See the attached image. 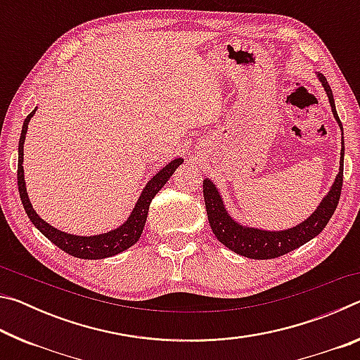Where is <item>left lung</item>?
Masks as SVG:
<instances>
[{
	"label": "left lung",
	"instance_id": "obj_1",
	"mask_svg": "<svg viewBox=\"0 0 360 360\" xmlns=\"http://www.w3.org/2000/svg\"><path fill=\"white\" fill-rule=\"evenodd\" d=\"M319 76V81L322 82V87L327 92L328 101H330L332 112L337 119L341 131H343V125H341L340 117L335 109L333 94L330 85H328L327 79ZM345 139L341 138V158H340V172L335 178V182L330 187V191L326 195V198L319 203L318 210H316L307 221L295 225L294 229L281 230V231H266L259 229H249L243 227V225L236 224L233 219L229 216V212L224 208V202L219 195L217 188L210 179L203 181V197L206 205V212H208V221L211 225L212 233L216 238L227 246L230 251H233L240 255H245L249 259H275L281 257V255L288 254L294 249L303 246L304 243L313 240L316 235H319L327 222L330 221L333 216L337 205L340 202L341 187H343V155H345Z\"/></svg>",
	"mask_w": 360,
	"mask_h": 360
}]
</instances>
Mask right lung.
Segmentation results:
<instances>
[{
  "label": "right lung",
  "instance_id": "obj_1",
  "mask_svg": "<svg viewBox=\"0 0 360 360\" xmlns=\"http://www.w3.org/2000/svg\"><path fill=\"white\" fill-rule=\"evenodd\" d=\"M34 112L36 109L30 112L27 115L25 122H23L20 141H19V165H17V184H19L20 200H22L23 208H25V212L30 217V221L33 222L34 227L38 229L47 240H51L53 245L58 246L62 251L77 259L96 260V259L111 257V255L119 254L135 245L143 233L152 198H154L157 192L167 184L169 176H172L174 173V169L182 163V158H176V160L169 162L167 167H163L160 172H158L154 178L148 182V186H146L144 191L141 192V197L138 198V202L135 205V208H133L130 217L127 219L119 229L111 230L103 235H95V236H77V235L65 233V231L53 229L52 225H49L47 222L42 221L38 214H36V211L33 210V206L30 203L28 195H27L25 179H23V167H22L23 143H25L28 122L33 117Z\"/></svg>",
  "mask_w": 360,
  "mask_h": 360
}]
</instances>
